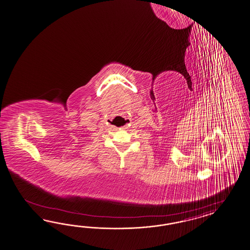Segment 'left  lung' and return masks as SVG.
I'll use <instances>...</instances> for the list:
<instances>
[{
    "instance_id": "8db88e82",
    "label": "left lung",
    "mask_w": 250,
    "mask_h": 250,
    "mask_svg": "<svg viewBox=\"0 0 250 250\" xmlns=\"http://www.w3.org/2000/svg\"><path fill=\"white\" fill-rule=\"evenodd\" d=\"M190 27H191V26H189V28H190Z\"/></svg>"
}]
</instances>
